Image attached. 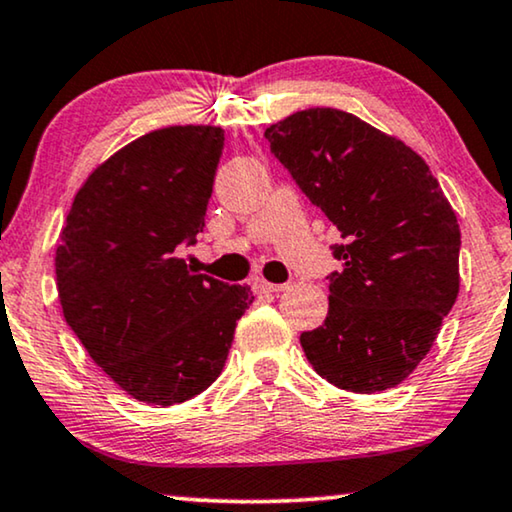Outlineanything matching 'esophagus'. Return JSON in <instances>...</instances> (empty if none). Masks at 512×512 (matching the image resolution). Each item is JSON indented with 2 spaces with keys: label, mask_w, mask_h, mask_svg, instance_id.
Here are the masks:
<instances>
[{
  "label": "esophagus",
  "mask_w": 512,
  "mask_h": 512,
  "mask_svg": "<svg viewBox=\"0 0 512 512\" xmlns=\"http://www.w3.org/2000/svg\"><path fill=\"white\" fill-rule=\"evenodd\" d=\"M254 286L263 293H279V291H284L289 284H272V282H265V279H256Z\"/></svg>",
  "instance_id": "1"
}]
</instances>
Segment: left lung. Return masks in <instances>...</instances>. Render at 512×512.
Masks as SVG:
<instances>
[{
    "mask_svg": "<svg viewBox=\"0 0 512 512\" xmlns=\"http://www.w3.org/2000/svg\"><path fill=\"white\" fill-rule=\"evenodd\" d=\"M265 139L347 240L324 326L300 335L307 361L354 394L396 387L457 300V214L419 153L347 111H296Z\"/></svg>",
    "mask_w": 512,
    "mask_h": 512,
    "instance_id": "1",
    "label": "left lung"
}]
</instances>
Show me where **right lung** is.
Masks as SVG:
<instances>
[{"label":"right lung","instance_id":"right-lung-1","mask_svg":"<svg viewBox=\"0 0 512 512\" xmlns=\"http://www.w3.org/2000/svg\"><path fill=\"white\" fill-rule=\"evenodd\" d=\"M223 130L170 125L125 144L74 195L55 249L62 314L90 359L149 405L191 401L221 375L249 286L177 256L205 226Z\"/></svg>","mask_w":512,"mask_h":512}]
</instances>
